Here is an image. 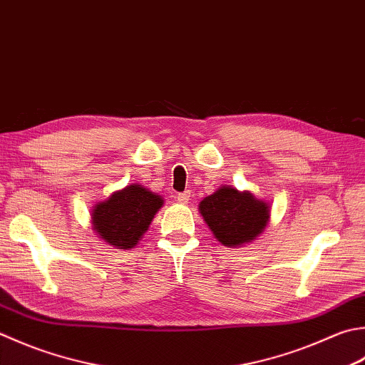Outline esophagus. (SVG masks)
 Returning <instances> with one entry per match:
<instances>
[{
    "mask_svg": "<svg viewBox=\"0 0 365 365\" xmlns=\"http://www.w3.org/2000/svg\"><path fill=\"white\" fill-rule=\"evenodd\" d=\"M175 201L180 202V204H187L190 201V191H183V192H178L175 196Z\"/></svg>",
    "mask_w": 365,
    "mask_h": 365,
    "instance_id": "esophagus-1",
    "label": "esophagus"
}]
</instances>
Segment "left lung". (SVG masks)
I'll use <instances>...</instances> for the list:
<instances>
[{"label":"left lung","mask_w":365,"mask_h":365,"mask_svg":"<svg viewBox=\"0 0 365 365\" xmlns=\"http://www.w3.org/2000/svg\"><path fill=\"white\" fill-rule=\"evenodd\" d=\"M199 212L215 239L230 248L253 242L266 230L270 217L267 202L230 185L204 197Z\"/></svg>","instance_id":"8db88e82"}]
</instances>
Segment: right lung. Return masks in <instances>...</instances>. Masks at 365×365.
I'll list each match as a JSON object with an SVG mask.
<instances>
[{
  "instance_id": "1",
  "label": "right lung",
  "mask_w": 365,
  "mask_h": 365,
  "mask_svg": "<svg viewBox=\"0 0 365 365\" xmlns=\"http://www.w3.org/2000/svg\"><path fill=\"white\" fill-rule=\"evenodd\" d=\"M163 202L160 195L133 183L93 207V230L109 245L130 250L139 244Z\"/></svg>"
}]
</instances>
